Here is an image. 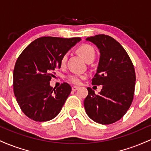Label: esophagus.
<instances>
[{
  "mask_svg": "<svg viewBox=\"0 0 151 151\" xmlns=\"http://www.w3.org/2000/svg\"><path fill=\"white\" fill-rule=\"evenodd\" d=\"M79 86H72V91H77V90L78 89H79Z\"/></svg>",
  "mask_w": 151,
  "mask_h": 151,
  "instance_id": "obj_1",
  "label": "esophagus"
}]
</instances>
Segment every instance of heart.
Returning <instances> with one entry per match:
<instances>
[{"label":"heart","mask_w":151,"mask_h":151,"mask_svg":"<svg viewBox=\"0 0 151 151\" xmlns=\"http://www.w3.org/2000/svg\"><path fill=\"white\" fill-rule=\"evenodd\" d=\"M77 51L80 54L81 56L87 62L90 61V60H94L96 52H95L94 48L91 45H81L78 48ZM67 60V55L65 54L61 58V60H60V65H61L62 67L65 66ZM86 77V75H82V74H70V75L68 76V79L73 84H79L83 79H85Z\"/></svg>","instance_id":"1"}]
</instances>
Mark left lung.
<instances>
[{
    "label": "left lung",
    "instance_id": "8db88e82",
    "mask_svg": "<svg viewBox=\"0 0 151 151\" xmlns=\"http://www.w3.org/2000/svg\"><path fill=\"white\" fill-rule=\"evenodd\" d=\"M100 53L92 84L102 85L99 94L88 87L84 101L86 113L99 124H111L124 116L132 103L136 74L132 62L124 48L113 37L96 35L87 37Z\"/></svg>",
    "mask_w": 151,
    "mask_h": 151
}]
</instances>
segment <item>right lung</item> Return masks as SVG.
<instances>
[{"label": "right lung", "mask_w": 151, "mask_h": 151, "mask_svg": "<svg viewBox=\"0 0 151 151\" xmlns=\"http://www.w3.org/2000/svg\"><path fill=\"white\" fill-rule=\"evenodd\" d=\"M80 40V37H40L20 54L13 70V91L22 112L30 119L47 121L60 112L72 87L63 83L55 89L50 81L55 70L61 67L62 56Z\"/></svg>", "instance_id": "add662e5"}]
</instances>
